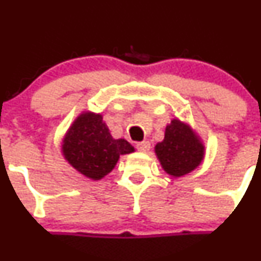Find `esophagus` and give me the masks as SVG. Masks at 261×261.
<instances>
[{"mask_svg": "<svg viewBox=\"0 0 261 261\" xmlns=\"http://www.w3.org/2000/svg\"><path fill=\"white\" fill-rule=\"evenodd\" d=\"M136 149L140 152H147L150 149V143L149 141H141V143L136 144Z\"/></svg>", "mask_w": 261, "mask_h": 261, "instance_id": "obj_1", "label": "esophagus"}]
</instances>
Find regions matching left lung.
Segmentation results:
<instances>
[{
    "instance_id": "left-lung-1",
    "label": "left lung",
    "mask_w": 261,
    "mask_h": 261,
    "mask_svg": "<svg viewBox=\"0 0 261 261\" xmlns=\"http://www.w3.org/2000/svg\"><path fill=\"white\" fill-rule=\"evenodd\" d=\"M162 168L178 178L196 169L204 158V145L188 123L173 118L165 128L164 140L155 145Z\"/></svg>"
}]
</instances>
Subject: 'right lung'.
Instances as JSON below:
<instances>
[{"instance_id": "right-lung-1", "label": "right lung", "mask_w": 261, "mask_h": 261, "mask_svg": "<svg viewBox=\"0 0 261 261\" xmlns=\"http://www.w3.org/2000/svg\"><path fill=\"white\" fill-rule=\"evenodd\" d=\"M135 151L125 139H114L99 114L84 111L65 134L62 152L84 177L99 180L115 168L120 155Z\"/></svg>"}]
</instances>
